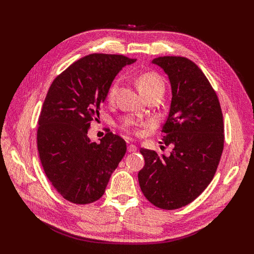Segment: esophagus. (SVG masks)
<instances>
[{"instance_id": "obj_1", "label": "esophagus", "mask_w": 254, "mask_h": 254, "mask_svg": "<svg viewBox=\"0 0 254 254\" xmlns=\"http://www.w3.org/2000/svg\"><path fill=\"white\" fill-rule=\"evenodd\" d=\"M136 150H137V147L135 146V145L131 144V145H128V146H127V152L128 153H134V152H136Z\"/></svg>"}]
</instances>
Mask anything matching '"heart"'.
Here are the masks:
<instances>
[{"label":"heart","mask_w":254,"mask_h":254,"mask_svg":"<svg viewBox=\"0 0 254 254\" xmlns=\"http://www.w3.org/2000/svg\"><path fill=\"white\" fill-rule=\"evenodd\" d=\"M137 86L141 93L148 98L154 95H163L165 90V80L159 74L155 72L143 73L137 78ZM120 85L119 82L112 83L109 90H108V98L109 100H115L118 95Z\"/></svg>","instance_id":"obj_1"}]
</instances>
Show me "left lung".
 I'll list each match as a JSON object with an SVG mask.
<instances>
[{
  "label": "left lung",
  "instance_id": "obj_1",
  "mask_svg": "<svg viewBox=\"0 0 254 254\" xmlns=\"http://www.w3.org/2000/svg\"><path fill=\"white\" fill-rule=\"evenodd\" d=\"M171 86L168 117L161 131L171 145L169 156L141 148L145 166L138 172L141 190L163 209L194 201L216 172L224 148L223 113L217 95L195 63L182 57H159Z\"/></svg>",
  "mask_w": 254,
  "mask_h": 254
}]
</instances>
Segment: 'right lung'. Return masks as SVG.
I'll return each instance as SVG.
<instances>
[{"mask_svg":"<svg viewBox=\"0 0 254 254\" xmlns=\"http://www.w3.org/2000/svg\"><path fill=\"white\" fill-rule=\"evenodd\" d=\"M135 61L93 53L69 65L48 90L38 122V153L48 179L69 202L99 199L126 155L122 137L108 132L96 143L88 137V128L99 118L100 105L117 74Z\"/></svg>","mask_w":254,"mask_h":254,"instance_id":"1","label":"right lung"}]
</instances>
